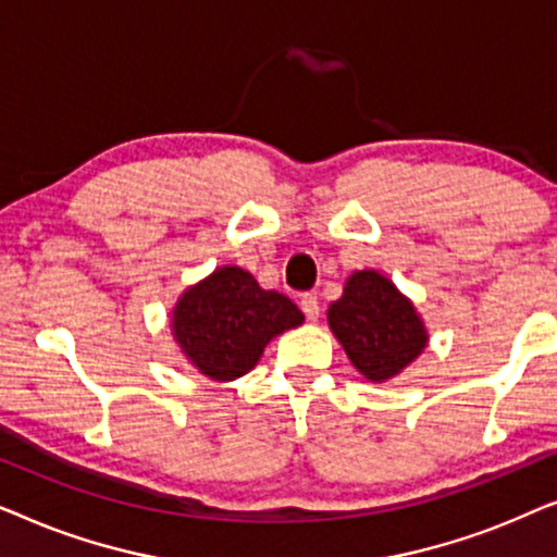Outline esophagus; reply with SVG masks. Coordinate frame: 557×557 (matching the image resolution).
<instances>
[{
  "mask_svg": "<svg viewBox=\"0 0 557 557\" xmlns=\"http://www.w3.org/2000/svg\"><path fill=\"white\" fill-rule=\"evenodd\" d=\"M301 311L307 314L309 322H317L319 311H322V309H319V299L314 294H304L301 296Z\"/></svg>",
  "mask_w": 557,
  "mask_h": 557,
  "instance_id": "esophagus-1",
  "label": "esophagus"
}]
</instances>
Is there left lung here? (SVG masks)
I'll list each match as a JSON object with an SVG mask.
<instances>
[{
    "mask_svg": "<svg viewBox=\"0 0 557 557\" xmlns=\"http://www.w3.org/2000/svg\"><path fill=\"white\" fill-rule=\"evenodd\" d=\"M326 322L349 362L370 383H385L418 360L429 330L413 301L385 273H349L342 296L326 309Z\"/></svg>",
    "mask_w": 557,
    "mask_h": 557,
    "instance_id": "left-lung-1",
    "label": "left lung"
}]
</instances>
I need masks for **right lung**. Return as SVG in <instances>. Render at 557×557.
Wrapping results in <instances>:
<instances>
[{"label":"right lung","instance_id":"add662e5","mask_svg":"<svg viewBox=\"0 0 557 557\" xmlns=\"http://www.w3.org/2000/svg\"><path fill=\"white\" fill-rule=\"evenodd\" d=\"M170 319L180 352L215 383L243 377L273 337L304 324V314L288 296L261 288L240 265H220L187 286Z\"/></svg>","mask_w":557,"mask_h":557}]
</instances>
